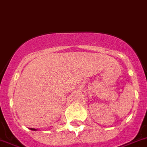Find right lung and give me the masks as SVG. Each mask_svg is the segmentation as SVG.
Segmentation results:
<instances>
[{
	"label": "right lung",
	"instance_id": "obj_1",
	"mask_svg": "<svg viewBox=\"0 0 147 147\" xmlns=\"http://www.w3.org/2000/svg\"><path fill=\"white\" fill-rule=\"evenodd\" d=\"M30 129L31 130H33V131H36L37 129H33V128H30Z\"/></svg>",
	"mask_w": 147,
	"mask_h": 147
}]
</instances>
